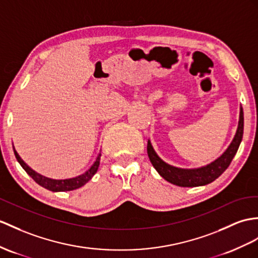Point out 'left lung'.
I'll use <instances>...</instances> for the list:
<instances>
[{"mask_svg": "<svg viewBox=\"0 0 258 258\" xmlns=\"http://www.w3.org/2000/svg\"><path fill=\"white\" fill-rule=\"evenodd\" d=\"M243 129L244 115L243 108L241 106L240 119H238V125L233 140L230 143L228 149L225 150L217 160L205 166H200L196 168H180L168 164V163L163 161L160 156L156 154L150 140H148L147 148L149 159L161 176L165 180L169 181L171 184L177 185L180 187L204 186L217 179L220 175L229 167L231 161L233 160L234 155L237 152L238 147H240V143L243 138Z\"/></svg>", "mask_w": 258, "mask_h": 258, "instance_id": "8db88e82", "label": "left lung"}]
</instances>
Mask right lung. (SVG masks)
<instances>
[{
    "instance_id": "right-lung-1",
    "label": "right lung",
    "mask_w": 258,
    "mask_h": 258,
    "mask_svg": "<svg viewBox=\"0 0 258 258\" xmlns=\"http://www.w3.org/2000/svg\"><path fill=\"white\" fill-rule=\"evenodd\" d=\"M14 150V154L16 156V159L20 163L21 166L25 169V172H26L29 176L33 178L37 184L45 187L46 189L48 190H51V191H69V190H74V189H78V188L84 186L87 181H89L95 173L97 172L98 166H99V161H100V155L102 153H98L97 158L95 160V162L93 163L92 166L85 171L83 174L78 175V176L72 177V178H66V179H53V178H49L47 176H43V175L37 173L36 171H34L33 168L29 167L26 163H25L22 159L21 156L18 155V153L16 152L15 148L13 147Z\"/></svg>"
}]
</instances>
